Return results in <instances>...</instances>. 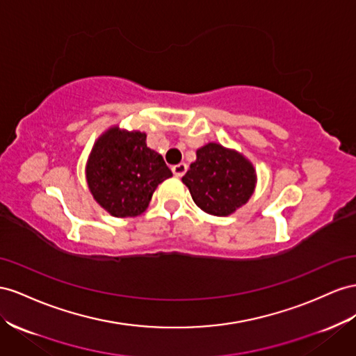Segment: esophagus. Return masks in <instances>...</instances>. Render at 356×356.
Wrapping results in <instances>:
<instances>
[{"mask_svg":"<svg viewBox=\"0 0 356 356\" xmlns=\"http://www.w3.org/2000/svg\"><path fill=\"white\" fill-rule=\"evenodd\" d=\"M172 172H174V175L175 177H182L187 172V165L186 163H179V165H175V166H172Z\"/></svg>","mask_w":356,"mask_h":356,"instance_id":"obj_1","label":"esophagus"}]
</instances>
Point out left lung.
<instances>
[{
    "label": "left lung",
    "instance_id": "left-lung-1",
    "mask_svg": "<svg viewBox=\"0 0 356 356\" xmlns=\"http://www.w3.org/2000/svg\"><path fill=\"white\" fill-rule=\"evenodd\" d=\"M182 182L205 213L226 217L247 204L256 186V170L243 154L209 142L196 151Z\"/></svg>",
    "mask_w": 356,
    "mask_h": 356
}]
</instances>
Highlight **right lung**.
<instances>
[{
	"label": "right lung",
	"instance_id": "1",
	"mask_svg": "<svg viewBox=\"0 0 356 356\" xmlns=\"http://www.w3.org/2000/svg\"><path fill=\"white\" fill-rule=\"evenodd\" d=\"M97 204L113 217H136L157 186L172 177L165 160L147 147V134L111 127L95 140L85 168Z\"/></svg>",
	"mask_w": 356,
	"mask_h": 356
}]
</instances>
